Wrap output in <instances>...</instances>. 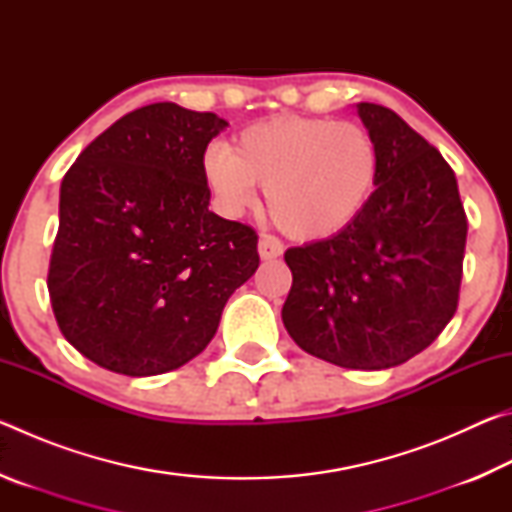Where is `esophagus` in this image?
Instances as JSON below:
<instances>
[{
  "label": "esophagus",
  "instance_id": "esophagus-1",
  "mask_svg": "<svg viewBox=\"0 0 512 512\" xmlns=\"http://www.w3.org/2000/svg\"><path fill=\"white\" fill-rule=\"evenodd\" d=\"M257 250H259V257H262V259H275V257L282 255L284 246L275 235H262V237H259Z\"/></svg>",
  "mask_w": 512,
  "mask_h": 512
}]
</instances>
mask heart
<instances>
[{"mask_svg": "<svg viewBox=\"0 0 512 512\" xmlns=\"http://www.w3.org/2000/svg\"><path fill=\"white\" fill-rule=\"evenodd\" d=\"M381 153L366 126L325 117L277 115L257 121L228 146H210L205 180L230 216L257 203L266 187L273 221L289 237L327 239L343 232L377 187Z\"/></svg>", "mask_w": 512, "mask_h": 512, "instance_id": "1", "label": "heart"}]
</instances>
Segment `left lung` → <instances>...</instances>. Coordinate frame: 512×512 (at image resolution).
Listing matches in <instances>:
<instances>
[{
    "label": "left lung",
    "instance_id": "1",
    "mask_svg": "<svg viewBox=\"0 0 512 512\" xmlns=\"http://www.w3.org/2000/svg\"><path fill=\"white\" fill-rule=\"evenodd\" d=\"M357 110L381 153L377 187L339 235L284 253L282 320L318 359L384 370L429 348L456 314L467 216L438 149L391 108Z\"/></svg>",
    "mask_w": 512,
    "mask_h": 512
}]
</instances>
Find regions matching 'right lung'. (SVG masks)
<instances>
[{
    "instance_id": "add662e5",
    "label": "right lung",
    "mask_w": 512,
    "mask_h": 512,
    "mask_svg": "<svg viewBox=\"0 0 512 512\" xmlns=\"http://www.w3.org/2000/svg\"><path fill=\"white\" fill-rule=\"evenodd\" d=\"M225 126L151 103L65 173L47 287L60 332L97 366L151 377L192 361L257 271V232L207 210L203 158Z\"/></svg>"
}]
</instances>
